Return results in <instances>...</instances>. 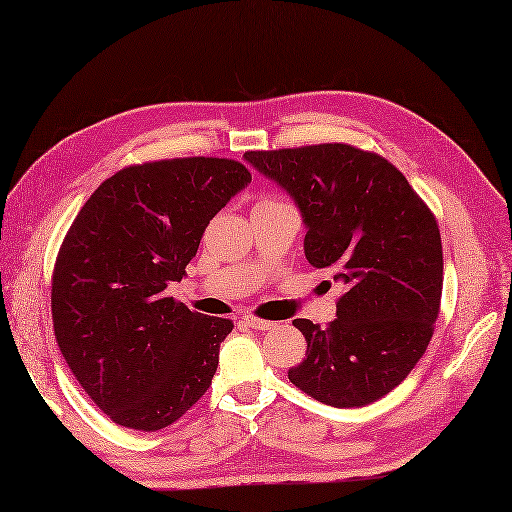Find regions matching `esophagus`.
Returning <instances> with one entry per match:
<instances>
[{
  "label": "esophagus",
  "mask_w": 512,
  "mask_h": 512,
  "mask_svg": "<svg viewBox=\"0 0 512 512\" xmlns=\"http://www.w3.org/2000/svg\"><path fill=\"white\" fill-rule=\"evenodd\" d=\"M244 323L248 325V328H253V330H262V332L270 330V328H273V325H275V323H270V321H266V319H257V317H253V314H246V317H244Z\"/></svg>",
  "instance_id": "1"
}]
</instances>
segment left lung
<instances>
[{"label":"left lung","instance_id":"left-lung-1","mask_svg":"<svg viewBox=\"0 0 512 512\" xmlns=\"http://www.w3.org/2000/svg\"><path fill=\"white\" fill-rule=\"evenodd\" d=\"M244 160L295 200L306 259L332 268L345 288L328 328L292 321L308 350L288 369L290 383L341 409L376 402L433 336L442 297L436 217L391 162L350 145L246 151Z\"/></svg>","mask_w":512,"mask_h":512}]
</instances>
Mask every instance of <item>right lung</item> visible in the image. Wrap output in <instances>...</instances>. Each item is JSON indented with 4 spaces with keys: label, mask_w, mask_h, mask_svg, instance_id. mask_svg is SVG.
<instances>
[{
    "label": "right lung",
    "mask_w": 512,
    "mask_h": 512,
    "mask_svg": "<svg viewBox=\"0 0 512 512\" xmlns=\"http://www.w3.org/2000/svg\"><path fill=\"white\" fill-rule=\"evenodd\" d=\"M248 182L228 158L145 162L107 178L74 217L52 275L54 336L85 394L121 427L165 429L211 387L233 323L165 290Z\"/></svg>",
    "instance_id": "1"
}]
</instances>
